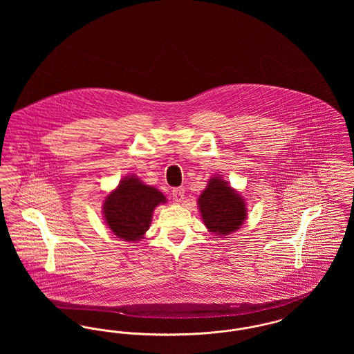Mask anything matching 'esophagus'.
<instances>
[{"label":"esophagus","mask_w":354,"mask_h":354,"mask_svg":"<svg viewBox=\"0 0 354 354\" xmlns=\"http://www.w3.org/2000/svg\"><path fill=\"white\" fill-rule=\"evenodd\" d=\"M185 188H182V187L174 188V189H172V199H174V202H183V199H185Z\"/></svg>","instance_id":"esophagus-1"}]
</instances>
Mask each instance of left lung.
<instances>
[{
  "label": "left lung",
  "instance_id": "1",
  "mask_svg": "<svg viewBox=\"0 0 354 354\" xmlns=\"http://www.w3.org/2000/svg\"><path fill=\"white\" fill-rule=\"evenodd\" d=\"M204 225L216 235H230L247 218L243 198L220 178H212L199 196Z\"/></svg>",
  "mask_w": 354,
  "mask_h": 354
}]
</instances>
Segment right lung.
<instances>
[{"label": "right lung", "instance_id": "add662e5", "mask_svg": "<svg viewBox=\"0 0 354 354\" xmlns=\"http://www.w3.org/2000/svg\"><path fill=\"white\" fill-rule=\"evenodd\" d=\"M165 202V195L156 188L130 176L120 180L118 188L106 198L103 214L113 234L127 241H136L149 230L153 208Z\"/></svg>", "mask_w": 354, "mask_h": 354}]
</instances>
